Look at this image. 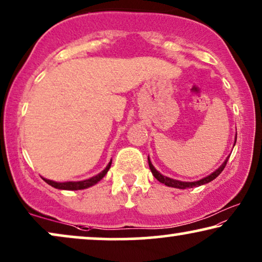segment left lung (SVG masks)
<instances>
[{
  "label": "left lung",
  "instance_id": "left-lung-1",
  "mask_svg": "<svg viewBox=\"0 0 262 262\" xmlns=\"http://www.w3.org/2000/svg\"><path fill=\"white\" fill-rule=\"evenodd\" d=\"M236 137H237V135H236ZM236 143V141H235ZM229 157L227 160L224 161L223 164L218 168L217 170H214L212 174L207 175L206 178L202 179V180H198V181H194V182H186V181H179V180H174V179H170L168 177H164V175H162L161 173H159L155 169V167L152 166L151 161H150V159L148 157V161H149V167H150V170H151V173L154 177H155L157 180H159L160 182H162V184H164L166 186H168V187H174V188H181V189H185V188H192V187H195V186H202V185H205L207 184V182L212 181L216 179L218 175H220L222 171H223V169L225 168V166H227V162H228Z\"/></svg>",
  "mask_w": 262,
  "mask_h": 262
}]
</instances>
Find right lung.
I'll return each mask as SVG.
<instances>
[{
  "mask_svg": "<svg viewBox=\"0 0 262 262\" xmlns=\"http://www.w3.org/2000/svg\"><path fill=\"white\" fill-rule=\"evenodd\" d=\"M111 164H112V161L107 164V167L103 169L101 173H99L98 175H95V177H93L91 179H87V180H83V181H68V182H56V181H52V180H48V179H44L45 182H48L49 185H51L52 187L55 188H58V189H68V191H77V189H84V188H88L91 187V186L98 184V182L101 180V179L105 177L107 174V171H108Z\"/></svg>",
  "mask_w": 262,
  "mask_h": 262,
  "instance_id": "add662e5",
  "label": "right lung"
}]
</instances>
